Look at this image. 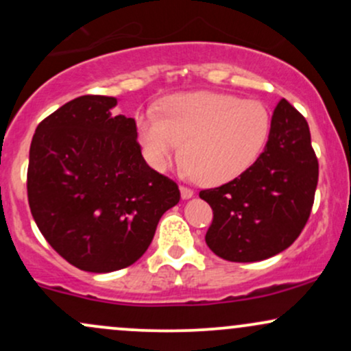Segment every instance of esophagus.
<instances>
[{"label":"esophagus","mask_w":351,"mask_h":351,"mask_svg":"<svg viewBox=\"0 0 351 351\" xmlns=\"http://www.w3.org/2000/svg\"><path fill=\"white\" fill-rule=\"evenodd\" d=\"M180 193H181V198L183 199L193 198V195H195V193H193V189L188 186H180Z\"/></svg>","instance_id":"esophagus-1"}]
</instances>
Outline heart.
<instances>
[{
  "label": "heart",
  "instance_id": "b5f03b06",
  "mask_svg": "<svg viewBox=\"0 0 351 351\" xmlns=\"http://www.w3.org/2000/svg\"><path fill=\"white\" fill-rule=\"evenodd\" d=\"M271 132V114L259 100L216 92L175 95L162 117L145 112L136 120L143 156L165 171L181 153L184 171L199 183L223 184L256 163Z\"/></svg>",
  "mask_w": 351,
  "mask_h": 351
}]
</instances>
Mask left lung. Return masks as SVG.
<instances>
[{
    "instance_id": "obj_1",
    "label": "left lung",
    "mask_w": 351,
    "mask_h": 351,
    "mask_svg": "<svg viewBox=\"0 0 351 351\" xmlns=\"http://www.w3.org/2000/svg\"><path fill=\"white\" fill-rule=\"evenodd\" d=\"M317 181L307 120L282 99L256 163L239 178L199 191L213 209L208 247L231 263H257L282 252L307 224Z\"/></svg>"
}]
</instances>
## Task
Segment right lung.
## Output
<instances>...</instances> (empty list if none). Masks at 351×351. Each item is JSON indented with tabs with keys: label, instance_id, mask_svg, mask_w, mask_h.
I'll list each match as a JSON object with an SVG mask.
<instances>
[{
	"label": "right lung",
	"instance_id": "1",
	"mask_svg": "<svg viewBox=\"0 0 351 351\" xmlns=\"http://www.w3.org/2000/svg\"><path fill=\"white\" fill-rule=\"evenodd\" d=\"M115 106L106 95L71 100L38 125L29 148L39 231L67 263L95 274L136 263L180 201L178 184L145 162L135 120L112 114Z\"/></svg>",
	"mask_w": 351,
	"mask_h": 351
}]
</instances>
